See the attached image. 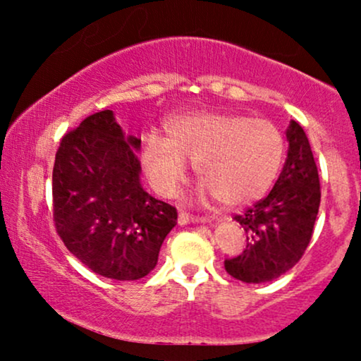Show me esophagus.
Returning a JSON list of instances; mask_svg holds the SVG:
<instances>
[{
	"label": "esophagus",
	"instance_id": "34e87169",
	"mask_svg": "<svg viewBox=\"0 0 361 361\" xmlns=\"http://www.w3.org/2000/svg\"><path fill=\"white\" fill-rule=\"evenodd\" d=\"M205 221H207L205 217H198V215H192L186 212H181L178 215V224H181V226H185V224H200Z\"/></svg>",
	"mask_w": 361,
	"mask_h": 361
}]
</instances>
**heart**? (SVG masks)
Returning <instances> with one entry per match:
<instances>
[{"label":"heart","instance_id":"obj_1","mask_svg":"<svg viewBox=\"0 0 361 361\" xmlns=\"http://www.w3.org/2000/svg\"><path fill=\"white\" fill-rule=\"evenodd\" d=\"M166 139L146 135L140 159L161 195H173L195 164L202 193L224 205H246L268 192L285 156L283 134L270 120L229 111H195L171 118Z\"/></svg>","mask_w":361,"mask_h":361}]
</instances>
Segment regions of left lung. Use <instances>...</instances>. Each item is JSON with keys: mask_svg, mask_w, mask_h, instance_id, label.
<instances>
[{"mask_svg": "<svg viewBox=\"0 0 361 361\" xmlns=\"http://www.w3.org/2000/svg\"><path fill=\"white\" fill-rule=\"evenodd\" d=\"M288 154L270 193L234 219L246 231V250L224 261L226 271L246 283L279 279L299 263L321 204V183L309 139L295 120L287 128Z\"/></svg>", "mask_w": 361, "mask_h": 361, "instance_id": "obj_1", "label": "left lung"}]
</instances>
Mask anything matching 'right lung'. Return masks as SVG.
<instances>
[{"label":"right lung","mask_w":361,"mask_h":361,"mask_svg":"<svg viewBox=\"0 0 361 361\" xmlns=\"http://www.w3.org/2000/svg\"><path fill=\"white\" fill-rule=\"evenodd\" d=\"M139 149L140 139L126 137L114 111L103 110L64 134L56 152L54 226L64 246L105 279L146 276L176 226L175 207L140 186Z\"/></svg>","instance_id":"obj_1"}]
</instances>
